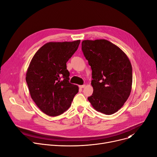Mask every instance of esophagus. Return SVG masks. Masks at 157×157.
<instances>
[{"label": "esophagus", "instance_id": "obj_1", "mask_svg": "<svg viewBox=\"0 0 157 157\" xmlns=\"http://www.w3.org/2000/svg\"><path fill=\"white\" fill-rule=\"evenodd\" d=\"M85 85H79V88H85Z\"/></svg>", "mask_w": 157, "mask_h": 157}]
</instances>
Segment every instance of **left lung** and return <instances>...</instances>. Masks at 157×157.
<instances>
[{
  "mask_svg": "<svg viewBox=\"0 0 157 157\" xmlns=\"http://www.w3.org/2000/svg\"><path fill=\"white\" fill-rule=\"evenodd\" d=\"M92 71L89 102L97 111L110 115L127 101L132 85V68L127 55L105 39L84 40L81 44Z\"/></svg>",
  "mask_w": 157,
  "mask_h": 157,
  "instance_id": "8db88e82",
  "label": "left lung"
}]
</instances>
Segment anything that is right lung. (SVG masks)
I'll list each match as a JSON object with an SVG mask.
<instances>
[{
	"label": "right lung",
	"mask_w": 157,
	"mask_h": 157,
	"mask_svg": "<svg viewBox=\"0 0 157 157\" xmlns=\"http://www.w3.org/2000/svg\"><path fill=\"white\" fill-rule=\"evenodd\" d=\"M79 43L80 40L48 43L31 60L25 78L29 92L38 108L48 116H59L67 111L78 92V86L69 83L66 63Z\"/></svg>",
	"instance_id": "add662e5"
}]
</instances>
